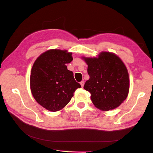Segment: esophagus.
Returning a JSON list of instances; mask_svg holds the SVG:
<instances>
[{"label": "esophagus", "instance_id": "esophagus-1", "mask_svg": "<svg viewBox=\"0 0 153 153\" xmlns=\"http://www.w3.org/2000/svg\"><path fill=\"white\" fill-rule=\"evenodd\" d=\"M80 84L82 85V87H83V85H84V82H83V81H82V82H80Z\"/></svg>", "mask_w": 153, "mask_h": 153}]
</instances>
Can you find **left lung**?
I'll use <instances>...</instances> for the list:
<instances>
[{
    "label": "left lung",
    "instance_id": "left-lung-1",
    "mask_svg": "<svg viewBox=\"0 0 153 153\" xmlns=\"http://www.w3.org/2000/svg\"><path fill=\"white\" fill-rule=\"evenodd\" d=\"M83 59L88 65L89 76L83 88L91 94L93 103L102 111L120 105L129 89L128 71L121 59L107 52H101L98 58Z\"/></svg>",
    "mask_w": 153,
    "mask_h": 153
}]
</instances>
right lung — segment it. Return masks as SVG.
Returning a JSON list of instances; mask_svg holds the SVG:
<instances>
[{
    "label": "right lung",
    "instance_id": "obj_1",
    "mask_svg": "<svg viewBox=\"0 0 153 153\" xmlns=\"http://www.w3.org/2000/svg\"><path fill=\"white\" fill-rule=\"evenodd\" d=\"M72 60L71 53L50 50L39 56L33 65L30 81L32 95L50 111L64 108L76 89L81 88L66 66Z\"/></svg>",
    "mask_w": 153,
    "mask_h": 153
}]
</instances>
